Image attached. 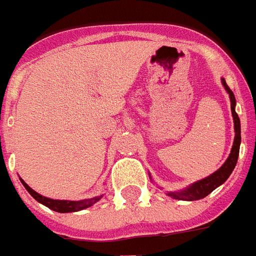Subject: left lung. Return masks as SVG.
<instances>
[{
	"mask_svg": "<svg viewBox=\"0 0 256 256\" xmlns=\"http://www.w3.org/2000/svg\"><path fill=\"white\" fill-rule=\"evenodd\" d=\"M222 84L225 86L226 92L229 93V97H230V108H232V115H233V122H234V132H236V136H234V142H233V146H232V152L228 160L224 163V166L220 167V170H216L214 174H211L210 177L204 178L202 181H198L193 185H190L189 188L184 189L181 192H172L168 193V196H172L174 198H180V200H188V202H192V200H200V198H206L207 194L212 192L215 188H218L220 185L225 182L226 180L229 178V176L233 172V168L236 166L237 159H238V150H240V142H242V136H240V119H238V115L234 111V106H236V98H234V94L230 90V88L226 84L225 79H222Z\"/></svg>",
	"mask_w": 256,
	"mask_h": 256,
	"instance_id": "8db88e82",
	"label": "left lung"
}]
</instances>
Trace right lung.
<instances>
[{
  "label": "right lung",
  "mask_w": 256,
  "mask_h": 256,
  "mask_svg": "<svg viewBox=\"0 0 256 256\" xmlns=\"http://www.w3.org/2000/svg\"><path fill=\"white\" fill-rule=\"evenodd\" d=\"M20 181L22 184L24 185V188L28 190L32 198H36V202H40L44 206H46L53 211H58V212H74V211H79V210H84L90 207V206H93L94 203H97L98 200L101 198V196H96V198H84V200H79V202H70V200H53V198H45V196H41L40 193H36V190H32V189L27 185V184L20 178Z\"/></svg>",
  "instance_id": "obj_1"
}]
</instances>
